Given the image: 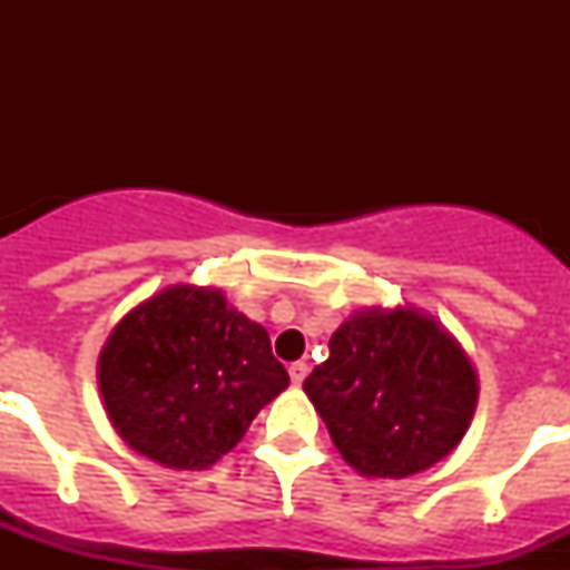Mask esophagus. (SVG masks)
<instances>
[{
    "label": "esophagus",
    "instance_id": "34e87169",
    "mask_svg": "<svg viewBox=\"0 0 570 570\" xmlns=\"http://www.w3.org/2000/svg\"><path fill=\"white\" fill-rule=\"evenodd\" d=\"M288 374H291V382L299 387L302 382H305V376H308V365H305V362H294V365L288 367Z\"/></svg>",
    "mask_w": 570,
    "mask_h": 570
}]
</instances>
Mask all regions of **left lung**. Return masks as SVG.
Instances as JSON below:
<instances>
[{"instance_id":"left-lung-1","label":"left lung","mask_w":570,"mask_h":570,"mask_svg":"<svg viewBox=\"0 0 570 570\" xmlns=\"http://www.w3.org/2000/svg\"><path fill=\"white\" fill-rule=\"evenodd\" d=\"M305 380L336 451L362 476L402 480L445 460L465 436L480 382L434 316L367 308L347 316Z\"/></svg>"}]
</instances>
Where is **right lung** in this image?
<instances>
[{"instance_id":"1","label":"right lung","mask_w":570,"mask_h":570,"mask_svg":"<svg viewBox=\"0 0 570 570\" xmlns=\"http://www.w3.org/2000/svg\"><path fill=\"white\" fill-rule=\"evenodd\" d=\"M268 331L223 291L170 285L119 320L99 354L110 425L136 454L205 471L288 387Z\"/></svg>"}]
</instances>
